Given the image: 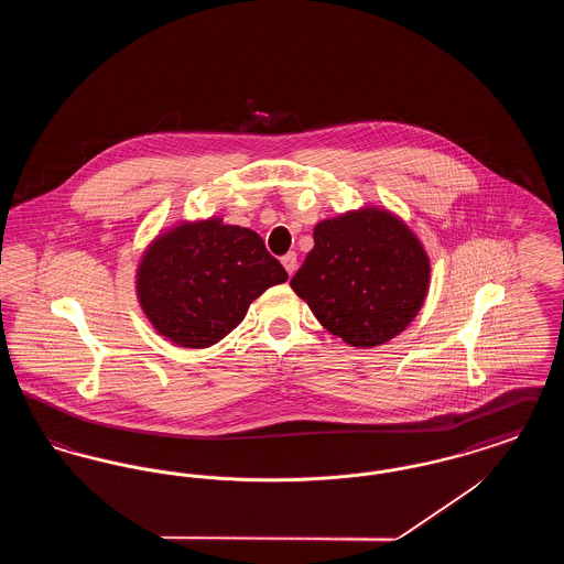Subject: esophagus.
I'll return each mask as SVG.
<instances>
[{
	"instance_id": "34e87169",
	"label": "esophagus",
	"mask_w": 564,
	"mask_h": 564,
	"mask_svg": "<svg viewBox=\"0 0 564 564\" xmlns=\"http://www.w3.org/2000/svg\"><path fill=\"white\" fill-rule=\"evenodd\" d=\"M281 264L285 267V270H288V274L292 276V274H294L295 272V269H297V256H295L294 251L285 253V256L281 258Z\"/></svg>"
}]
</instances>
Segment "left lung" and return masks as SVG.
<instances>
[{
    "label": "left lung",
    "instance_id": "1",
    "mask_svg": "<svg viewBox=\"0 0 564 564\" xmlns=\"http://www.w3.org/2000/svg\"><path fill=\"white\" fill-rule=\"evenodd\" d=\"M430 258L400 217L366 207L323 219L290 281L323 327L370 349L408 327L430 290Z\"/></svg>",
    "mask_w": 564,
    "mask_h": 564
}]
</instances>
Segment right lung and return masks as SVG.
Listing matches in <instances>:
<instances>
[{
    "label": "right lung",
    "mask_w": 564,
    "mask_h": 564,
    "mask_svg": "<svg viewBox=\"0 0 564 564\" xmlns=\"http://www.w3.org/2000/svg\"><path fill=\"white\" fill-rule=\"evenodd\" d=\"M288 281L262 237L212 217L161 235L137 270V295L171 343L205 349L245 319L249 304Z\"/></svg>",
    "instance_id": "add662e5"
}]
</instances>
